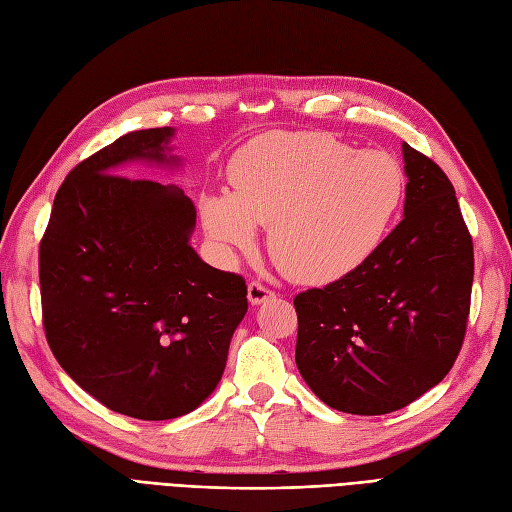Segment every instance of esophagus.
Here are the masks:
<instances>
[{"label": "esophagus", "instance_id": "1", "mask_svg": "<svg viewBox=\"0 0 512 512\" xmlns=\"http://www.w3.org/2000/svg\"><path fill=\"white\" fill-rule=\"evenodd\" d=\"M272 296H274V292L270 290V287H266L264 283H259V281L248 283V300H251V305L266 303V300L272 298Z\"/></svg>", "mask_w": 512, "mask_h": 512}]
</instances>
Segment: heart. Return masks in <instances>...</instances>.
<instances>
[{"mask_svg":"<svg viewBox=\"0 0 512 512\" xmlns=\"http://www.w3.org/2000/svg\"><path fill=\"white\" fill-rule=\"evenodd\" d=\"M233 194H207L201 218L209 238L246 251L255 225L268 229V253L285 277L322 285L361 266L381 242L404 192L389 155L355 153L329 134L270 131L235 153Z\"/></svg>","mask_w":512,"mask_h":512,"instance_id":"heart-1","label":"heart"}]
</instances>
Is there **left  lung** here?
<instances>
[{
    "label": "left lung",
    "mask_w": 512,
    "mask_h": 512,
    "mask_svg": "<svg viewBox=\"0 0 512 512\" xmlns=\"http://www.w3.org/2000/svg\"><path fill=\"white\" fill-rule=\"evenodd\" d=\"M404 218L352 272L294 298L296 365L331 409L385 415L441 383L461 352L474 242L452 181L402 144Z\"/></svg>",
    "instance_id": "left-lung-1"
}]
</instances>
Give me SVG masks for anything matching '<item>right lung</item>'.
Masks as SVG:
<instances>
[{
    "label": "right lung",
    "mask_w": 512,
    "mask_h": 512,
    "mask_svg": "<svg viewBox=\"0 0 512 512\" xmlns=\"http://www.w3.org/2000/svg\"><path fill=\"white\" fill-rule=\"evenodd\" d=\"M170 136L129 131L77 164L38 248L43 329L62 370L110 411L147 422L186 415L216 389L248 309L240 274L188 244V196L116 175L138 157L168 162Z\"/></svg>",
    "instance_id": "obj_1"
}]
</instances>
